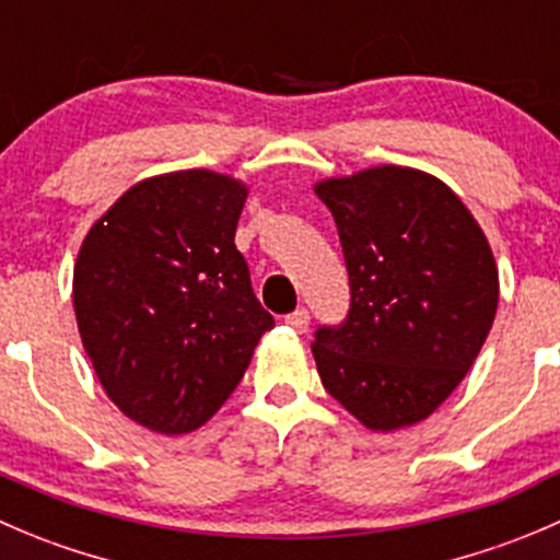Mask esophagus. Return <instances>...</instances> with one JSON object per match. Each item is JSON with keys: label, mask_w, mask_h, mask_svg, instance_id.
Masks as SVG:
<instances>
[{"label": "esophagus", "mask_w": 560, "mask_h": 560, "mask_svg": "<svg viewBox=\"0 0 560 560\" xmlns=\"http://www.w3.org/2000/svg\"><path fill=\"white\" fill-rule=\"evenodd\" d=\"M284 323L290 325L292 330H298V334H306V328H308V312H306V308H295V312H292V314H287Z\"/></svg>", "instance_id": "34e87169"}]
</instances>
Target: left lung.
Listing matches in <instances>:
<instances>
[{
	"label": "left lung",
	"mask_w": 560,
	"mask_h": 560,
	"mask_svg": "<svg viewBox=\"0 0 560 560\" xmlns=\"http://www.w3.org/2000/svg\"><path fill=\"white\" fill-rule=\"evenodd\" d=\"M339 230L350 314L312 341L325 390L366 430L430 418L474 366L498 312L487 235L443 180L372 166L314 186Z\"/></svg>",
	"instance_id": "8db88e82"
}]
</instances>
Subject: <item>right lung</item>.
<instances>
[{"label":"right lung","instance_id":"add662e5","mask_svg":"<svg viewBox=\"0 0 560 560\" xmlns=\"http://www.w3.org/2000/svg\"><path fill=\"white\" fill-rule=\"evenodd\" d=\"M246 197V183L210 170L148 177L79 248L81 345L108 399L161 435L210 421L273 328L235 248Z\"/></svg>","mask_w":560,"mask_h":560}]
</instances>
